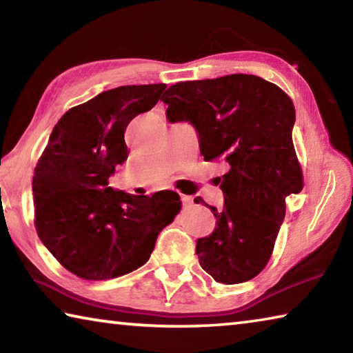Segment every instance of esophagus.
Wrapping results in <instances>:
<instances>
[{"instance_id":"34e87169","label":"esophagus","mask_w":353,"mask_h":353,"mask_svg":"<svg viewBox=\"0 0 353 353\" xmlns=\"http://www.w3.org/2000/svg\"><path fill=\"white\" fill-rule=\"evenodd\" d=\"M181 201H182V204H183L185 207H188V205L193 204V198H191V196L182 194V196H181Z\"/></svg>"}]
</instances>
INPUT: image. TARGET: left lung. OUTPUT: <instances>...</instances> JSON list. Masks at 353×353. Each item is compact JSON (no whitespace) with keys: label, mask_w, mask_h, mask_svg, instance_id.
<instances>
[{"label":"left lung","mask_w":353,"mask_h":353,"mask_svg":"<svg viewBox=\"0 0 353 353\" xmlns=\"http://www.w3.org/2000/svg\"><path fill=\"white\" fill-rule=\"evenodd\" d=\"M160 101L170 123L196 129L204 160L229 166L219 179L224 205H208L214 230L196 241L202 270L219 283L248 282L272 254L285 198L303 185L291 137L294 105L276 83L241 73L174 83Z\"/></svg>","instance_id":"obj_1"}]
</instances>
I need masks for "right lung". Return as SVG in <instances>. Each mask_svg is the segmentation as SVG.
Returning <instances> with one entry per match:
<instances>
[{
    "label": "right lung",
    "instance_id": "add662e5",
    "mask_svg": "<svg viewBox=\"0 0 353 353\" xmlns=\"http://www.w3.org/2000/svg\"><path fill=\"white\" fill-rule=\"evenodd\" d=\"M165 88H112L70 109L52 129L32 179L35 229L76 276L107 280L139 270L181 210L174 191L135 196L107 187L129 155L128 124L151 110Z\"/></svg>",
    "mask_w": 353,
    "mask_h": 353
}]
</instances>
